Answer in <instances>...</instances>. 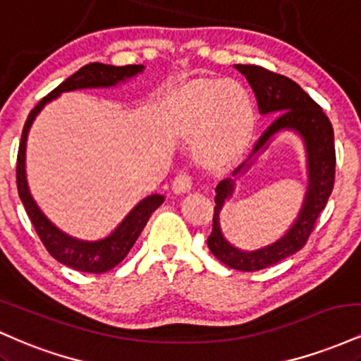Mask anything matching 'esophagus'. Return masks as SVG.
I'll use <instances>...</instances> for the list:
<instances>
[{"label": "esophagus", "mask_w": 361, "mask_h": 361, "mask_svg": "<svg viewBox=\"0 0 361 361\" xmlns=\"http://www.w3.org/2000/svg\"><path fill=\"white\" fill-rule=\"evenodd\" d=\"M192 186H193L192 176H190L188 173H180V175L173 180L171 188H173V193L180 195V193H188L190 190H192Z\"/></svg>", "instance_id": "1"}]
</instances>
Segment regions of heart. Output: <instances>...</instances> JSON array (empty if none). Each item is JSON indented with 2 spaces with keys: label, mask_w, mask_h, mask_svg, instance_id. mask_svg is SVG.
<instances>
[{
  "label": "heart",
  "mask_w": 361,
  "mask_h": 361,
  "mask_svg": "<svg viewBox=\"0 0 361 361\" xmlns=\"http://www.w3.org/2000/svg\"><path fill=\"white\" fill-rule=\"evenodd\" d=\"M178 126L193 140L198 161L209 166L226 163L241 151L252 127V103L235 81L198 82L181 91Z\"/></svg>",
  "instance_id": "heart-1"
}]
</instances>
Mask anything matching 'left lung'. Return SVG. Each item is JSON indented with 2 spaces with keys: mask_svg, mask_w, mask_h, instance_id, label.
Wrapping results in <instances>:
<instances>
[{
  "mask_svg": "<svg viewBox=\"0 0 361 361\" xmlns=\"http://www.w3.org/2000/svg\"><path fill=\"white\" fill-rule=\"evenodd\" d=\"M235 69L246 76L258 102L259 115L274 117L271 126L264 130L255 149L244 163L233 171V178H226L215 186L214 224L207 244L209 250L224 264L239 271H258L279 261L295 255L307 243L319 214L324 210L333 192L336 152H334V132L329 118L312 98L295 81L271 73L259 66L235 64ZM281 131H293L299 135L306 149L308 186L305 200L296 221L281 238L258 250L247 252L234 247L225 239L220 227V212L225 202L232 196L235 180L249 171L255 159L269 147Z\"/></svg>",
  "mask_w": 361,
  "mask_h": 361,
  "instance_id": "8db88e82",
  "label": "left lung"
}]
</instances>
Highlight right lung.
Masks as SVG:
<instances>
[{
  "instance_id": "right-lung-1",
  "label": "right lung",
  "mask_w": 361,
  "mask_h": 361,
  "mask_svg": "<svg viewBox=\"0 0 361 361\" xmlns=\"http://www.w3.org/2000/svg\"><path fill=\"white\" fill-rule=\"evenodd\" d=\"M142 71V64L122 66L120 68V66L93 62V64L82 66L80 71H76L68 80L62 81L52 93H49L44 100H40L39 105L30 111L27 122H25L22 140H20L18 147V159H16V186H18L20 200H22L27 215L34 224L40 241L44 243L45 250L51 252V256H54L59 263L73 268V270L85 273H105L117 267L137 241L151 214L164 202V195L152 193L142 198L105 238L94 239V241L74 238V235L61 231L40 210V207L37 205L34 197H32L27 181V163H25V159H27L28 132H30V127L35 122L37 115L44 110V106L56 100L57 97H61L62 93L78 90L115 88V86L127 82Z\"/></svg>"
}]
</instances>
